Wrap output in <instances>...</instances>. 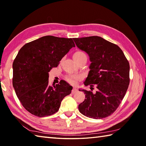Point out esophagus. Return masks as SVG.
<instances>
[{
  "mask_svg": "<svg viewBox=\"0 0 146 146\" xmlns=\"http://www.w3.org/2000/svg\"><path fill=\"white\" fill-rule=\"evenodd\" d=\"M77 92H78V90H77L76 88H73L72 90H71V93H72L73 94H75V93H76Z\"/></svg>",
  "mask_w": 146,
  "mask_h": 146,
  "instance_id": "obj_1",
  "label": "esophagus"
}]
</instances>
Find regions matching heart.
Wrapping results in <instances>:
<instances>
[{
	"instance_id": "b5f03b06",
	"label": "heart",
	"mask_w": 146,
	"mask_h": 146,
	"mask_svg": "<svg viewBox=\"0 0 146 146\" xmlns=\"http://www.w3.org/2000/svg\"><path fill=\"white\" fill-rule=\"evenodd\" d=\"M85 54L83 53V52L81 51H77L76 52L75 54L73 55V58H76V57H78L80 56ZM81 76L78 75H68L66 77V79L67 81L69 82L72 85H75L76 83V82L78 81V80H80L81 79Z\"/></svg>"
}]
</instances>
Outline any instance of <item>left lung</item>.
<instances>
[{"instance_id":"left-lung-1","label":"left lung","mask_w":146,"mask_h":146,"mask_svg":"<svg viewBox=\"0 0 146 146\" xmlns=\"http://www.w3.org/2000/svg\"><path fill=\"white\" fill-rule=\"evenodd\" d=\"M77 47L85 51L91 64L85 86L93 93L79 90L85 94V100L78 105L80 113L95 119L112 114L119 106L127 90L130 78L128 60L119 46L99 36L73 38Z\"/></svg>"}]
</instances>
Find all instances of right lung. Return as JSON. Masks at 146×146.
Here are the masks:
<instances>
[{
    "label": "right lung",
    "instance_id": "add662e5",
    "mask_svg": "<svg viewBox=\"0 0 146 146\" xmlns=\"http://www.w3.org/2000/svg\"><path fill=\"white\" fill-rule=\"evenodd\" d=\"M75 47L73 39L46 36L21 48L12 64V85L26 110L42 117L57 112L73 87L65 81L49 85V72Z\"/></svg>",
    "mask_w": 146,
    "mask_h": 146
}]
</instances>
